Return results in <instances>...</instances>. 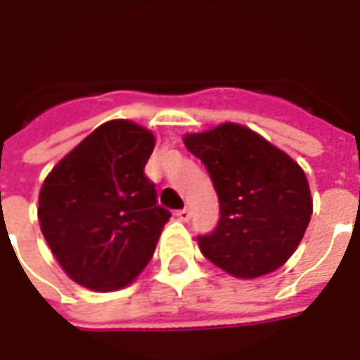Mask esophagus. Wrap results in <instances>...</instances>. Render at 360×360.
Masks as SVG:
<instances>
[{
    "instance_id": "esophagus-1",
    "label": "esophagus",
    "mask_w": 360,
    "mask_h": 360,
    "mask_svg": "<svg viewBox=\"0 0 360 360\" xmlns=\"http://www.w3.org/2000/svg\"><path fill=\"white\" fill-rule=\"evenodd\" d=\"M175 216H177L181 221H188V219H191V210H188V208H181V210H177Z\"/></svg>"
}]
</instances>
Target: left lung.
Wrapping results in <instances>:
<instances>
[{
    "mask_svg": "<svg viewBox=\"0 0 360 360\" xmlns=\"http://www.w3.org/2000/svg\"><path fill=\"white\" fill-rule=\"evenodd\" d=\"M185 146L208 169L219 200L218 226L198 235L204 257L245 279L285 264L312 214L301 167L262 136L233 123L187 134Z\"/></svg>",
    "mask_w": 360,
    "mask_h": 360,
    "instance_id": "1",
    "label": "left lung"
}]
</instances>
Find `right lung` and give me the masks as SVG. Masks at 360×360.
I'll use <instances>...</instances> for the list:
<instances>
[{"instance_id": "right-lung-1", "label": "right lung", "mask_w": 360, "mask_h": 360, "mask_svg": "<svg viewBox=\"0 0 360 360\" xmlns=\"http://www.w3.org/2000/svg\"><path fill=\"white\" fill-rule=\"evenodd\" d=\"M154 150L150 131L108 121L44 181L40 227L67 276L96 291L131 283L154 255L172 212L158 204L144 175Z\"/></svg>"}]
</instances>
